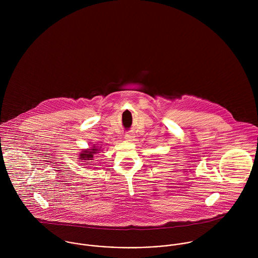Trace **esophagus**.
<instances>
[{
	"label": "esophagus",
	"instance_id": "1",
	"mask_svg": "<svg viewBox=\"0 0 258 258\" xmlns=\"http://www.w3.org/2000/svg\"><path fill=\"white\" fill-rule=\"evenodd\" d=\"M124 137H125V139H126L127 141H132V140L134 139V135H133L132 133H126Z\"/></svg>",
	"mask_w": 258,
	"mask_h": 258
}]
</instances>
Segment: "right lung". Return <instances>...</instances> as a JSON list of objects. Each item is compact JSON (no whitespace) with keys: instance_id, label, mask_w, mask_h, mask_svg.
Here are the masks:
<instances>
[{"instance_id":"obj_1","label":"right lung","mask_w":258,"mask_h":258,"mask_svg":"<svg viewBox=\"0 0 258 258\" xmlns=\"http://www.w3.org/2000/svg\"><path fill=\"white\" fill-rule=\"evenodd\" d=\"M99 151V148H96L95 146H93L90 149H87V150H83L80 155H79V160H82V161H91L93 160V155L97 154ZM89 163V162H87Z\"/></svg>"}]
</instances>
